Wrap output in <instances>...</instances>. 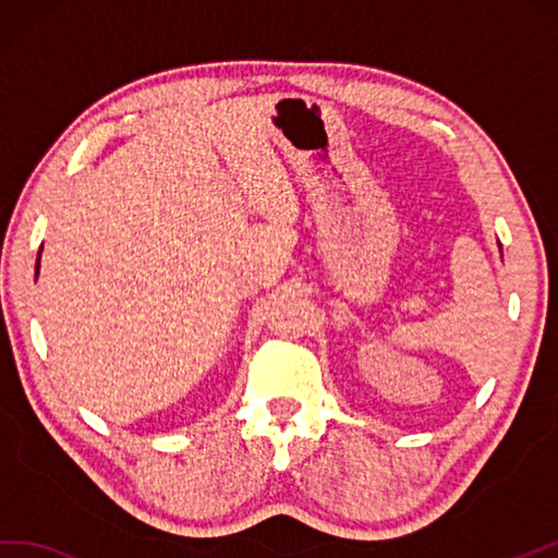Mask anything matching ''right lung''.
<instances>
[{
    "label": "right lung",
    "instance_id": "1",
    "mask_svg": "<svg viewBox=\"0 0 558 558\" xmlns=\"http://www.w3.org/2000/svg\"><path fill=\"white\" fill-rule=\"evenodd\" d=\"M37 267H40V263H37Z\"/></svg>",
    "mask_w": 558,
    "mask_h": 558
}]
</instances>
